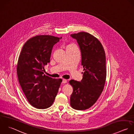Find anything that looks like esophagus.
<instances>
[{
  "mask_svg": "<svg viewBox=\"0 0 134 134\" xmlns=\"http://www.w3.org/2000/svg\"><path fill=\"white\" fill-rule=\"evenodd\" d=\"M67 82V81L66 79H63V81H62V83H66Z\"/></svg>",
  "mask_w": 134,
  "mask_h": 134,
  "instance_id": "1",
  "label": "esophagus"
}]
</instances>
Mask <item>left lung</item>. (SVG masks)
I'll return each instance as SVG.
<instances>
[{
	"label": "left lung",
	"instance_id": "obj_1",
	"mask_svg": "<svg viewBox=\"0 0 134 134\" xmlns=\"http://www.w3.org/2000/svg\"><path fill=\"white\" fill-rule=\"evenodd\" d=\"M71 36L79 44L83 72L81 82L69 81L73 88L70 103L73 109L85 110L97 102L104 89L107 77L105 54L101 43L91 34L80 32Z\"/></svg>",
	"mask_w": 134,
	"mask_h": 134
}]
</instances>
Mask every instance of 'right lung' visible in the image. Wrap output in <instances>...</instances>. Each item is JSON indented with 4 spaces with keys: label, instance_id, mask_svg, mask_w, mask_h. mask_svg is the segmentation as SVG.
I'll return each mask as SVG.
<instances>
[{
    "label": "right lung",
    "instance_id": "1",
    "mask_svg": "<svg viewBox=\"0 0 134 134\" xmlns=\"http://www.w3.org/2000/svg\"><path fill=\"white\" fill-rule=\"evenodd\" d=\"M62 38L49 35L34 36L25 43L19 55V82L28 102L36 109H47L53 104L62 82V79L44 74L53 46Z\"/></svg>",
    "mask_w": 134,
    "mask_h": 134
}]
</instances>
